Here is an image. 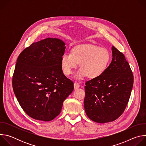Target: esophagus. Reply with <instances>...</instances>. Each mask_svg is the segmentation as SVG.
Returning <instances> with one entry per match:
<instances>
[{"label":"esophagus","mask_w":146,"mask_h":146,"mask_svg":"<svg viewBox=\"0 0 146 146\" xmlns=\"http://www.w3.org/2000/svg\"><path fill=\"white\" fill-rule=\"evenodd\" d=\"M80 87V86L77 82H75L74 83V90H76V89Z\"/></svg>","instance_id":"1"}]
</instances>
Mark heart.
<instances>
[{"label": "heart", "instance_id": "1", "mask_svg": "<svg viewBox=\"0 0 146 146\" xmlns=\"http://www.w3.org/2000/svg\"><path fill=\"white\" fill-rule=\"evenodd\" d=\"M111 60V54L105 47L85 44L74 47L72 53L65 52L61 56L60 64L64 73L69 75L79 63L81 68L75 74L77 79L85 76L94 78L106 70Z\"/></svg>", "mask_w": 146, "mask_h": 146}]
</instances>
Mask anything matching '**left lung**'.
I'll use <instances>...</instances> for the list:
<instances>
[{
	"mask_svg": "<svg viewBox=\"0 0 146 146\" xmlns=\"http://www.w3.org/2000/svg\"><path fill=\"white\" fill-rule=\"evenodd\" d=\"M112 60L100 76L86 82L84 105L87 115L98 123L111 122L125 109L133 75L123 54L113 46Z\"/></svg>",
	"mask_w": 146,
	"mask_h": 146,
	"instance_id": "8db88e82",
	"label": "left lung"
}]
</instances>
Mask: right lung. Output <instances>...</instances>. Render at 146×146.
I'll list each match as a JSON object with an SVG mask.
<instances>
[{
  "label": "right lung",
  "instance_id": "1",
  "mask_svg": "<svg viewBox=\"0 0 146 146\" xmlns=\"http://www.w3.org/2000/svg\"><path fill=\"white\" fill-rule=\"evenodd\" d=\"M65 48L62 40L47 38L32 44L17 58L13 91L21 107L33 119H54L73 91V82L64 75L60 64Z\"/></svg>",
  "mask_w": 146,
  "mask_h": 146
}]
</instances>
